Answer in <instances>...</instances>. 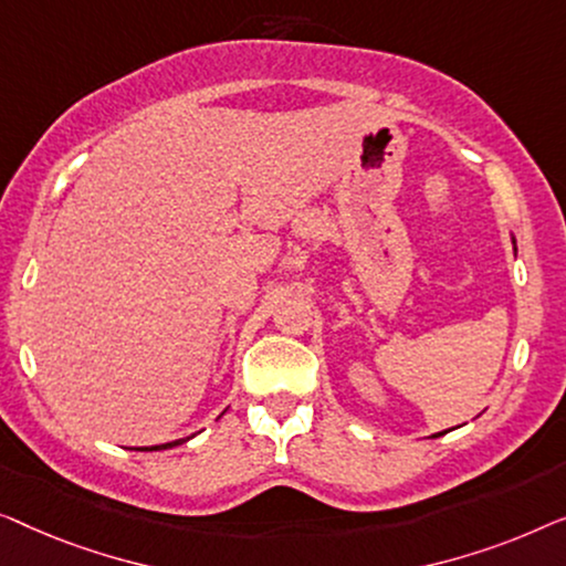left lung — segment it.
Listing matches in <instances>:
<instances>
[{"label":"left lung","mask_w":566,"mask_h":566,"mask_svg":"<svg viewBox=\"0 0 566 566\" xmlns=\"http://www.w3.org/2000/svg\"><path fill=\"white\" fill-rule=\"evenodd\" d=\"M436 436H441V433H436Z\"/></svg>","instance_id":"8db88e82"}]
</instances>
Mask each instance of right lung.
<instances>
[{"label":"right lung","instance_id":"right-lung-1","mask_svg":"<svg viewBox=\"0 0 566 566\" xmlns=\"http://www.w3.org/2000/svg\"><path fill=\"white\" fill-rule=\"evenodd\" d=\"M171 446H179V441H171V443H164V446H154V449H171Z\"/></svg>","mask_w":566,"mask_h":566}]
</instances>
